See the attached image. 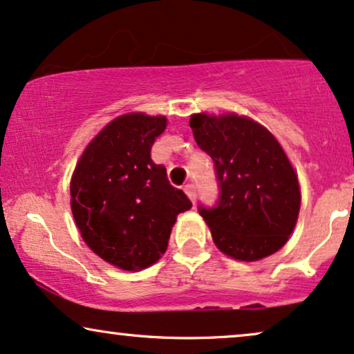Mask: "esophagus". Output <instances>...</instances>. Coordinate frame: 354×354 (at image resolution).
I'll return each instance as SVG.
<instances>
[{
	"instance_id": "1",
	"label": "esophagus",
	"mask_w": 354,
	"mask_h": 354,
	"mask_svg": "<svg viewBox=\"0 0 354 354\" xmlns=\"http://www.w3.org/2000/svg\"><path fill=\"white\" fill-rule=\"evenodd\" d=\"M185 194L188 195V198L192 200V203H195V201H196V188H195L194 183H187Z\"/></svg>"
}]
</instances>
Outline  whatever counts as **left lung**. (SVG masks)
I'll return each instance as SVG.
<instances>
[{"label": "left lung", "mask_w": 354, "mask_h": 354, "mask_svg": "<svg viewBox=\"0 0 354 354\" xmlns=\"http://www.w3.org/2000/svg\"><path fill=\"white\" fill-rule=\"evenodd\" d=\"M196 145L213 159L214 206H198L216 247L236 260L255 261L286 244L301 206L299 182L274 136L234 113L190 118Z\"/></svg>", "instance_id": "1"}]
</instances>
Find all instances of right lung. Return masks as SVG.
<instances>
[{"label":"right lung","instance_id":"add662e5","mask_svg":"<svg viewBox=\"0 0 354 354\" xmlns=\"http://www.w3.org/2000/svg\"><path fill=\"white\" fill-rule=\"evenodd\" d=\"M166 117L128 113L91 141L71 178V211L84 242L115 267L148 268L167 249L178 213L192 208L151 148Z\"/></svg>","mask_w":354,"mask_h":354}]
</instances>
